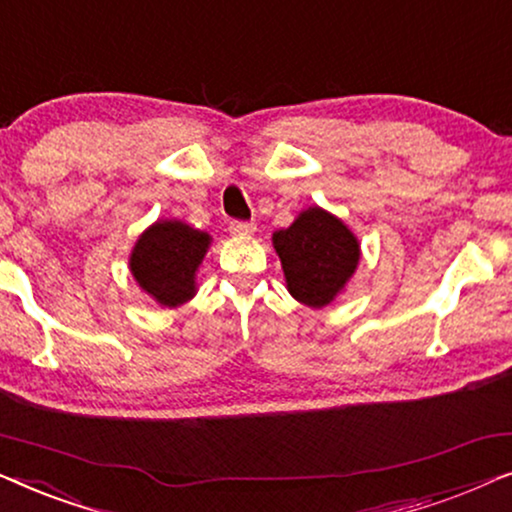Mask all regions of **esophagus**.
Masks as SVG:
<instances>
[{
    "mask_svg": "<svg viewBox=\"0 0 512 512\" xmlns=\"http://www.w3.org/2000/svg\"><path fill=\"white\" fill-rule=\"evenodd\" d=\"M228 230H230V235H235V237H249V235H254L256 226L249 221H230Z\"/></svg>",
    "mask_w": 512,
    "mask_h": 512,
    "instance_id": "34e87169",
    "label": "esophagus"
}]
</instances>
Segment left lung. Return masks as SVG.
<instances>
[{
    "mask_svg": "<svg viewBox=\"0 0 512 512\" xmlns=\"http://www.w3.org/2000/svg\"><path fill=\"white\" fill-rule=\"evenodd\" d=\"M272 244L291 296L317 310L345 289L361 256L352 230L321 207L300 212L289 228L272 235Z\"/></svg>",
    "mask_w": 512,
    "mask_h": 512,
    "instance_id": "obj_1",
    "label": "left lung"
}]
</instances>
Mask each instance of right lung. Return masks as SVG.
Wrapping results in <instances>:
<instances>
[{"label": "right lung", "instance_id": "right-lung-1", "mask_svg": "<svg viewBox=\"0 0 512 512\" xmlns=\"http://www.w3.org/2000/svg\"><path fill=\"white\" fill-rule=\"evenodd\" d=\"M212 237L181 221H156L132 249L130 272L160 305L177 307L195 296V270Z\"/></svg>", "mask_w": 512, "mask_h": 512}]
</instances>
